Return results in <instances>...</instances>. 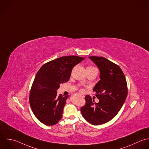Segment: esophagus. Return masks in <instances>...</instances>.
Listing matches in <instances>:
<instances>
[{"mask_svg":"<svg viewBox=\"0 0 149 149\" xmlns=\"http://www.w3.org/2000/svg\"><path fill=\"white\" fill-rule=\"evenodd\" d=\"M79 96H81L82 97H85V96L84 95H82V94H79Z\"/></svg>","mask_w":149,"mask_h":149,"instance_id":"1","label":"esophagus"}]
</instances>
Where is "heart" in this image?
Returning <instances> with one entry per match:
<instances>
[{
	"label": "heart",
	"mask_w": 149,
	"mask_h": 149,
	"mask_svg": "<svg viewBox=\"0 0 149 149\" xmlns=\"http://www.w3.org/2000/svg\"><path fill=\"white\" fill-rule=\"evenodd\" d=\"M87 69H92V70H97L96 68H95L94 67H92V66H88L87 67ZM86 82L84 81V83H85Z\"/></svg>",
	"instance_id": "obj_1"
}]
</instances>
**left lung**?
<instances>
[{
  "label": "left lung",
  "mask_w": 149,
  "mask_h": 149,
  "mask_svg": "<svg viewBox=\"0 0 149 149\" xmlns=\"http://www.w3.org/2000/svg\"><path fill=\"white\" fill-rule=\"evenodd\" d=\"M89 58L100 71V81L93 91L99 102L89 95L85 97L86 104L81 109L84 118L90 124L99 125L112 120L123 106L128 95L127 84L121 68L103 57Z\"/></svg>",
  "instance_id": "obj_1"
}]
</instances>
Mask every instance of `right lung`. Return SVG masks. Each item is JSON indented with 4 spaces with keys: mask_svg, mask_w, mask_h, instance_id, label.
<instances>
[{
    "mask_svg": "<svg viewBox=\"0 0 149 149\" xmlns=\"http://www.w3.org/2000/svg\"><path fill=\"white\" fill-rule=\"evenodd\" d=\"M84 58L76 56L61 57L43 64L38 71L31 89L29 103L42 123L51 126L61 119L69 96L58 95L57 90L61 84L68 81L74 67Z\"/></svg>",
    "mask_w": 149,
    "mask_h": 149,
    "instance_id": "obj_1",
    "label": "right lung"
}]
</instances>
